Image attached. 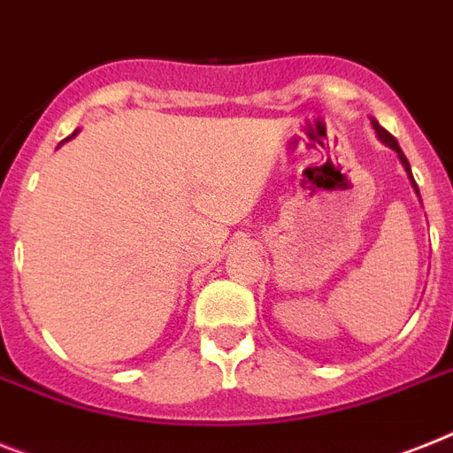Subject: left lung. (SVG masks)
Masks as SVG:
<instances>
[{
  "label": "left lung",
  "instance_id": "left-lung-1",
  "mask_svg": "<svg viewBox=\"0 0 453 453\" xmlns=\"http://www.w3.org/2000/svg\"><path fill=\"white\" fill-rule=\"evenodd\" d=\"M374 125V130H377V134H380V139L384 143H388V146H391L393 150H395V153H398V157H400V163L405 165V169H407V174H410V179H411V186H414V190H417L418 193V188H417V183H414V176H411V169H410V163H407V157H405V153H403V150H400V146H398V142H395V139L391 137V134H388V132L384 130V127H381L380 123H372Z\"/></svg>",
  "mask_w": 453,
  "mask_h": 453
}]
</instances>
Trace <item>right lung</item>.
Instances as JSON below:
<instances>
[{
	"mask_svg": "<svg viewBox=\"0 0 453 453\" xmlns=\"http://www.w3.org/2000/svg\"><path fill=\"white\" fill-rule=\"evenodd\" d=\"M72 137H73V134H72Z\"/></svg>",
	"mask_w": 453,
	"mask_h": 453,
	"instance_id": "right-lung-1",
	"label": "right lung"
}]
</instances>
